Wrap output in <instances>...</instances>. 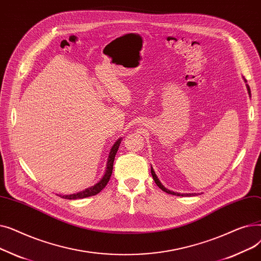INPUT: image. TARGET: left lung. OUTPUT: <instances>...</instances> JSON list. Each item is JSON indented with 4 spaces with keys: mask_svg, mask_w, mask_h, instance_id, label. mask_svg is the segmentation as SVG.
I'll use <instances>...</instances> for the list:
<instances>
[{
    "mask_svg": "<svg viewBox=\"0 0 261 261\" xmlns=\"http://www.w3.org/2000/svg\"><path fill=\"white\" fill-rule=\"evenodd\" d=\"M246 88H248V91H249V94L251 95V90H250V87L246 85ZM151 174H152V177H153V180H154V182H155V184L162 189V190H164L165 191V193H167V194H169V195H174V196H193L191 194H187V195H184V194H177V193H174V191H171V190H169V189H167V188H165L164 187L163 185H162V183L159 181V179H158V176H156V174H155V172H154V170L152 169V167H151ZM196 195V194H195Z\"/></svg>",
    "mask_w": 261,
    "mask_h": 261,
    "instance_id": "1",
    "label": "left lung"
}]
</instances>
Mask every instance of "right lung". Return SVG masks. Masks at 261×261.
I'll return each mask as SVG.
<instances>
[{
  "instance_id": "right-lung-1",
  "label": "right lung",
  "mask_w": 261,
  "mask_h": 261,
  "mask_svg": "<svg viewBox=\"0 0 261 261\" xmlns=\"http://www.w3.org/2000/svg\"><path fill=\"white\" fill-rule=\"evenodd\" d=\"M120 144V140H118L114 146L111 149V152L109 154V159H108V165H107V169H106V173L103 175L102 179L94 186H92L91 188H88L84 191H81V193L78 194H74V195H70V196H61L63 199H67V200H75V199H82V198H88V197H92L97 195L98 193L106 187V185L108 184L110 177H111L112 174V170H113V163H114V159L116 155V152L118 150Z\"/></svg>"
}]
</instances>
